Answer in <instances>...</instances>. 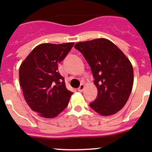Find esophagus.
Here are the masks:
<instances>
[{"label":"esophagus","mask_w":152,"mask_h":152,"mask_svg":"<svg viewBox=\"0 0 152 152\" xmlns=\"http://www.w3.org/2000/svg\"><path fill=\"white\" fill-rule=\"evenodd\" d=\"M83 89H84V84L81 83V84L80 85V87H78V89H77V90H78L79 92H82L83 90Z\"/></svg>","instance_id":"1"}]
</instances>
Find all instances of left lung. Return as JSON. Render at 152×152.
<instances>
[{
	"mask_svg": "<svg viewBox=\"0 0 152 152\" xmlns=\"http://www.w3.org/2000/svg\"><path fill=\"white\" fill-rule=\"evenodd\" d=\"M91 68L98 96L90 106L102 116L123 108L133 85L131 62L114 43L105 38L78 42L75 45Z\"/></svg>",
	"mask_w": 152,
	"mask_h": 152,
	"instance_id": "1",
	"label": "left lung"
}]
</instances>
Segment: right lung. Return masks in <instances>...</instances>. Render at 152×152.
<instances>
[{
    "instance_id": "right-lung-1",
    "label": "right lung",
    "mask_w": 152,
    "mask_h": 152,
    "mask_svg": "<svg viewBox=\"0 0 152 152\" xmlns=\"http://www.w3.org/2000/svg\"><path fill=\"white\" fill-rule=\"evenodd\" d=\"M75 43L41 44L34 47L19 67V84L26 102L39 116L53 118L69 104L72 92L65 87L58 63Z\"/></svg>"
}]
</instances>
